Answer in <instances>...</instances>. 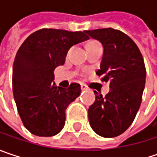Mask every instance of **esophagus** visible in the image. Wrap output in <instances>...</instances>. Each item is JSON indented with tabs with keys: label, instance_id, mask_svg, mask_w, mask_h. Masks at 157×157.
Returning <instances> with one entry per match:
<instances>
[{
	"label": "esophagus",
	"instance_id": "34e87169",
	"mask_svg": "<svg viewBox=\"0 0 157 157\" xmlns=\"http://www.w3.org/2000/svg\"><path fill=\"white\" fill-rule=\"evenodd\" d=\"M87 89V86L84 84H81V90H86Z\"/></svg>",
	"mask_w": 157,
	"mask_h": 157
}]
</instances>
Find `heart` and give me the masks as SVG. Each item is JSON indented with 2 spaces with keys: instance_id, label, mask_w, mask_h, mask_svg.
I'll return each instance as SVG.
<instances>
[{
  "instance_id": "obj_1",
  "label": "heart",
  "mask_w": 157,
  "mask_h": 157,
  "mask_svg": "<svg viewBox=\"0 0 157 157\" xmlns=\"http://www.w3.org/2000/svg\"><path fill=\"white\" fill-rule=\"evenodd\" d=\"M96 44H99V43H98L97 41H90V42L87 44L86 48L88 49V48H90V47H92V46H94V45H96Z\"/></svg>"
}]
</instances>
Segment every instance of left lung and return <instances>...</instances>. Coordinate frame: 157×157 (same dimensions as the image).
Here are the masks:
<instances>
[{"instance_id":"1","label":"left lung","mask_w":157,"mask_h":157,"mask_svg":"<svg viewBox=\"0 0 157 157\" xmlns=\"http://www.w3.org/2000/svg\"><path fill=\"white\" fill-rule=\"evenodd\" d=\"M85 33L104 45L96 74L102 81L110 82V92L105 96L95 91V102L88 108L89 122L96 134L114 138L129 128L140 109L146 82L144 60L135 42L118 29Z\"/></svg>"}]
</instances>
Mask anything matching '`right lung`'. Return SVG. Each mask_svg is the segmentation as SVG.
Listing matches in <instances>:
<instances>
[{
    "instance_id": "right-lung-1",
    "label": "right lung",
    "mask_w": 157,
    "mask_h": 157,
    "mask_svg": "<svg viewBox=\"0 0 157 157\" xmlns=\"http://www.w3.org/2000/svg\"><path fill=\"white\" fill-rule=\"evenodd\" d=\"M88 38L81 31L42 28L19 47L13 63L12 91L20 119L32 134L52 137L63 128L65 111L81 88L78 83L58 87L53 71L64 64L72 45Z\"/></svg>"
}]
</instances>
